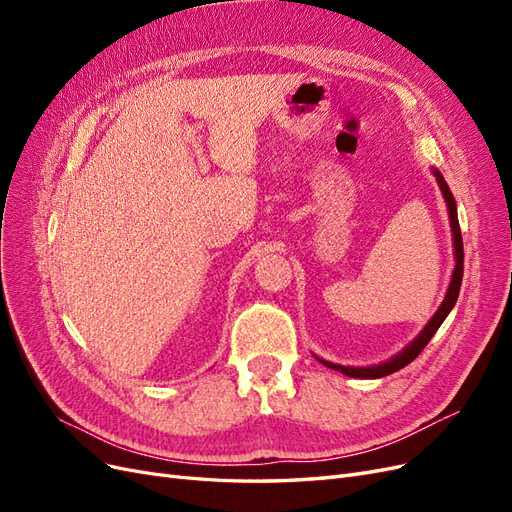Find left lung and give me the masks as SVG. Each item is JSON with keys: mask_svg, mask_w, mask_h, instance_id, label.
Here are the masks:
<instances>
[{"mask_svg": "<svg viewBox=\"0 0 512 512\" xmlns=\"http://www.w3.org/2000/svg\"><path fill=\"white\" fill-rule=\"evenodd\" d=\"M436 177H438V183H440V190L446 198V207H448V218H451V226H453V241H455V271H453V280H451V286H448V292H446V299L444 303L440 305V309L436 312V316H433L429 320L427 327L423 329V333L418 335L414 342L406 348L401 350L395 359L386 361L382 365H374V367H344V365H335V363H329V361H322L318 359L320 363H324L331 369H337L342 371V374L350 376V378H382V376H389L393 374V371H399L401 367H406L408 363H412L418 354L423 352V348L429 344V339L436 335V331L440 329V324L444 322V318L451 314L453 305L457 303V297H459V288H461V280H463V241H461V228H459V220H457V207H455V198L451 194V190H448V185L444 181V177L436 170Z\"/></svg>", "mask_w": 512, "mask_h": 512, "instance_id": "obj_1", "label": "left lung"}]
</instances>
